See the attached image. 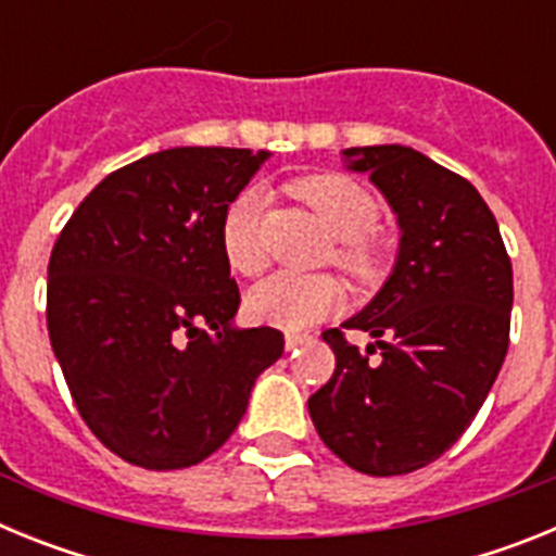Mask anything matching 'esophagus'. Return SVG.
Masks as SVG:
<instances>
[{
  "label": "esophagus",
  "instance_id": "obj_1",
  "mask_svg": "<svg viewBox=\"0 0 556 556\" xmlns=\"http://www.w3.org/2000/svg\"><path fill=\"white\" fill-rule=\"evenodd\" d=\"M308 339H312V337H306V333H287V339H283V345H287V351H294V348L306 345Z\"/></svg>",
  "mask_w": 556,
  "mask_h": 556
}]
</instances>
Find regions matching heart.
Masks as SVG:
<instances>
[{"instance_id": "heart-1", "label": "heart", "mask_w": 556, "mask_h": 556, "mask_svg": "<svg viewBox=\"0 0 556 556\" xmlns=\"http://www.w3.org/2000/svg\"><path fill=\"white\" fill-rule=\"evenodd\" d=\"M294 194L314 214L323 219L328 230L339 239L337 262L367 281L381 269V250L370 239L378 223V203L370 191L362 189L356 180L345 175H312L294 184ZM258 217H262V194L244 189L236 194L223 214L219 242L230 269L253 275L262 269L264 253L258 242ZM345 301L342 283L333 275H303V273H273L244 298V312L253 323L283 328V331H303L314 323L326 320Z\"/></svg>"}]
</instances>
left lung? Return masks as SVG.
<instances>
[{
    "label": "left lung",
    "instance_id": "obj_1",
    "mask_svg": "<svg viewBox=\"0 0 556 556\" xmlns=\"http://www.w3.org/2000/svg\"><path fill=\"white\" fill-rule=\"evenodd\" d=\"M397 219L390 278L342 328L323 333L337 370L308 397L323 443L367 476H401L443 456L468 429L509 348L513 264L493 211L465 178L401 144L342 150ZM378 346L382 358L369 362Z\"/></svg>",
    "mask_w": 556,
    "mask_h": 556
}]
</instances>
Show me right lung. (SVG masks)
Instances as JSON below:
<instances>
[{
  "label": "right lung",
  "mask_w": 556,
  "mask_h": 556,
  "mask_svg": "<svg viewBox=\"0 0 556 556\" xmlns=\"http://www.w3.org/2000/svg\"><path fill=\"white\" fill-rule=\"evenodd\" d=\"M267 150L172 147L111 172L49 258L47 326L77 412L147 470L198 465L233 434L275 328H236L219 228Z\"/></svg>",
  "instance_id": "1"
}]
</instances>
